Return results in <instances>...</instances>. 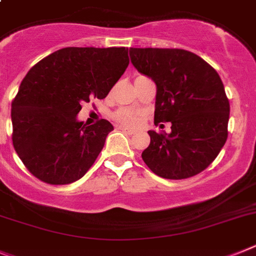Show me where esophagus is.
I'll return each instance as SVG.
<instances>
[{
    "mask_svg": "<svg viewBox=\"0 0 256 256\" xmlns=\"http://www.w3.org/2000/svg\"><path fill=\"white\" fill-rule=\"evenodd\" d=\"M118 130H121V131H124V132H126V134H128V135H132V134H135V130H132V128H126V126H118Z\"/></svg>",
    "mask_w": 256,
    "mask_h": 256,
    "instance_id": "34e87169",
    "label": "esophagus"
}]
</instances>
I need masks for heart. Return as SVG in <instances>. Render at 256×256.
Returning <instances> with one entry per match:
<instances>
[{"instance_id": "obj_1", "label": "heart", "mask_w": 256, "mask_h": 256, "mask_svg": "<svg viewBox=\"0 0 256 256\" xmlns=\"http://www.w3.org/2000/svg\"><path fill=\"white\" fill-rule=\"evenodd\" d=\"M113 120L124 126H138L140 124L139 116L130 108H120L113 113Z\"/></svg>"}]
</instances>
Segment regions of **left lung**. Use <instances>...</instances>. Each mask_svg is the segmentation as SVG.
I'll use <instances>...</instances> for the list:
<instances>
[{"instance_id": "1", "label": "left lung", "mask_w": 256, "mask_h": 256, "mask_svg": "<svg viewBox=\"0 0 256 256\" xmlns=\"http://www.w3.org/2000/svg\"><path fill=\"white\" fill-rule=\"evenodd\" d=\"M131 63L157 86L154 124L171 122V132L150 130L142 153L146 165L165 179L194 176L216 158L228 138L230 100L216 70L183 48H130Z\"/></svg>"}]
</instances>
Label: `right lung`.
<instances>
[{
  "instance_id": "add662e5",
  "label": "right lung",
  "mask_w": 256,
  "mask_h": 256,
  "mask_svg": "<svg viewBox=\"0 0 256 256\" xmlns=\"http://www.w3.org/2000/svg\"><path fill=\"white\" fill-rule=\"evenodd\" d=\"M126 48H64L34 64L11 104L12 146L33 176L62 186L81 179L113 130L77 121L84 102L104 99L128 66Z\"/></svg>"
}]
</instances>
